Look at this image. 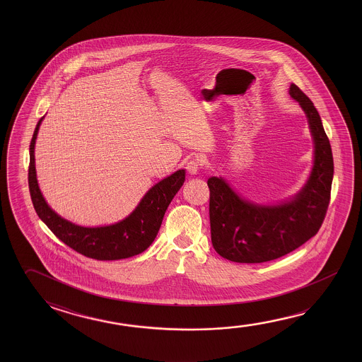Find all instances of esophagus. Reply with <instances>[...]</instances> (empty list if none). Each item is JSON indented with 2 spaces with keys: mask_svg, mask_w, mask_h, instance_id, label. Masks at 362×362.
Here are the masks:
<instances>
[{
  "mask_svg": "<svg viewBox=\"0 0 362 362\" xmlns=\"http://www.w3.org/2000/svg\"><path fill=\"white\" fill-rule=\"evenodd\" d=\"M201 166V158H194V159H190V160L187 163L185 169H187V172L189 173L190 175H194V174L199 172Z\"/></svg>",
  "mask_w": 362,
  "mask_h": 362,
  "instance_id": "34e87169",
  "label": "esophagus"
}]
</instances>
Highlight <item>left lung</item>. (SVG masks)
<instances>
[{
	"label": "left lung",
	"instance_id": "obj_1",
	"mask_svg": "<svg viewBox=\"0 0 362 362\" xmlns=\"http://www.w3.org/2000/svg\"><path fill=\"white\" fill-rule=\"evenodd\" d=\"M289 93L308 117L314 140L312 174L294 199L279 206L243 201L223 179H208L212 245L227 260L246 264L275 260L313 238L326 217L333 178L331 144L313 102L296 84H291Z\"/></svg>",
	"mask_w": 362,
	"mask_h": 362
}]
</instances>
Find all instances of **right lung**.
<instances>
[{"label":"right lung","mask_w":362,"mask_h":362,"mask_svg":"<svg viewBox=\"0 0 362 362\" xmlns=\"http://www.w3.org/2000/svg\"><path fill=\"white\" fill-rule=\"evenodd\" d=\"M36 124L30 143L29 190L36 214L60 241L79 254L95 260H119L139 255L153 243L160 228L166 208L185 180L183 169L155 184L135 211L119 223L105 227H82L55 214L42 198L35 174Z\"/></svg>","instance_id":"1"}]
</instances>
